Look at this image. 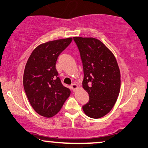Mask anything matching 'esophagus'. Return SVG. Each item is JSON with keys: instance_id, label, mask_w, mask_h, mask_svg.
<instances>
[{"instance_id": "esophagus-1", "label": "esophagus", "mask_w": 148, "mask_h": 148, "mask_svg": "<svg viewBox=\"0 0 148 148\" xmlns=\"http://www.w3.org/2000/svg\"><path fill=\"white\" fill-rule=\"evenodd\" d=\"M71 88L73 89V90L75 91L76 89L78 88V86L76 84H73L71 85Z\"/></svg>"}]
</instances>
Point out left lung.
I'll return each mask as SVG.
<instances>
[{
	"mask_svg": "<svg viewBox=\"0 0 148 148\" xmlns=\"http://www.w3.org/2000/svg\"><path fill=\"white\" fill-rule=\"evenodd\" d=\"M79 49L84 69L82 87L89 95L83 106L90 118L105 116L115 104L121 88V74L114 54L95 38L73 37Z\"/></svg>",
	"mask_w": 148,
	"mask_h": 148,
	"instance_id": "8db88e82",
	"label": "left lung"
}]
</instances>
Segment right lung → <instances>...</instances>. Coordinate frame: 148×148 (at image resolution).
<instances>
[{"label": "right lung", "mask_w": 148, "mask_h": 148, "mask_svg": "<svg viewBox=\"0 0 148 148\" xmlns=\"http://www.w3.org/2000/svg\"><path fill=\"white\" fill-rule=\"evenodd\" d=\"M72 40L68 38L40 44L33 51L25 66V93L34 110L45 117L58 114L71 94V90L62 84L56 63Z\"/></svg>", "instance_id": "right-lung-1"}]
</instances>
